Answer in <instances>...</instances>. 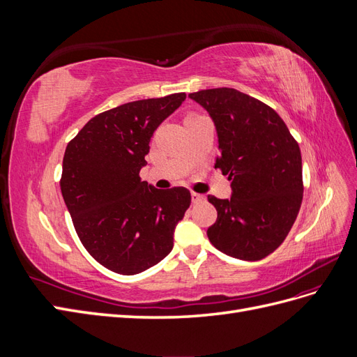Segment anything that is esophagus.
<instances>
[{"label":"esophagus","mask_w":357,"mask_h":357,"mask_svg":"<svg viewBox=\"0 0 357 357\" xmlns=\"http://www.w3.org/2000/svg\"><path fill=\"white\" fill-rule=\"evenodd\" d=\"M190 197H192V202H193V204L202 202V201L205 199V197H204V195H201V193H195V192H192V193H190Z\"/></svg>","instance_id":"esophagus-1"}]
</instances>
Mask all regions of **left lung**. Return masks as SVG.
Listing matches in <instances>:
<instances>
[{
  "instance_id": "8db88e82",
  "label": "left lung",
  "mask_w": 357,
  "mask_h": 357,
  "mask_svg": "<svg viewBox=\"0 0 357 357\" xmlns=\"http://www.w3.org/2000/svg\"><path fill=\"white\" fill-rule=\"evenodd\" d=\"M213 119L231 198L208 195L218 220L207 229L222 253L259 261L284 241L302 202L301 150L271 107L232 88L189 93Z\"/></svg>"
}]
</instances>
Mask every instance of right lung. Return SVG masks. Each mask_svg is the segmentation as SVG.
Masks as SVG:
<instances>
[{
	"label": "right lung",
	"mask_w": 357,
	"mask_h": 357,
	"mask_svg": "<svg viewBox=\"0 0 357 357\" xmlns=\"http://www.w3.org/2000/svg\"><path fill=\"white\" fill-rule=\"evenodd\" d=\"M186 93L132 101L96 114L68 143L61 192L86 250L122 275L169 255L190 205L186 188L160 190L139 178L155 129Z\"/></svg>",
	"instance_id": "add662e5"
}]
</instances>
